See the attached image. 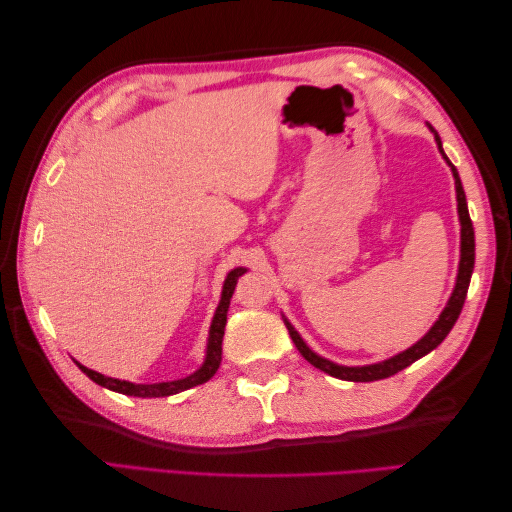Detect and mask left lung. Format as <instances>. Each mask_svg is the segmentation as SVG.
Returning <instances> with one entry per match:
<instances>
[{"instance_id":"1","label":"left lung","mask_w":512,"mask_h":512,"mask_svg":"<svg viewBox=\"0 0 512 512\" xmlns=\"http://www.w3.org/2000/svg\"><path fill=\"white\" fill-rule=\"evenodd\" d=\"M429 129L436 136V143L440 154L444 156V160L449 162L447 154L442 151V140L438 136L436 129L429 125ZM449 167L453 171V178H455V195H458V215H460V268H458V279H455V288L451 292V299L447 303V308L442 310V314L438 317V321L431 325V330L422 336L418 343H413L409 350L400 352L396 356L387 358L383 363H374V365H361V367H347V365H339V363H332L328 358L319 356L317 352H312L310 347L306 345V341L301 339L299 332L292 328V325L286 321V328L292 336V341H295L297 350L301 352V356L306 358L310 365H314L321 372L330 374L334 378H341V380H352V383H372V380H380V378H389L398 374L400 369L409 367L413 361H418L424 354H429L431 350H436V347L447 339V334L451 332V328L458 321L462 306H464V299H466V292H469V284H471V275H473V266H475V233H473V222L469 217V206H466V195L462 189V180L458 176V169H455L451 162Z\"/></svg>"}]
</instances>
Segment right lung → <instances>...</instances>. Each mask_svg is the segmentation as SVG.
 Segmentation results:
<instances>
[{"label": "right lung", "mask_w": 512, "mask_h": 512, "mask_svg": "<svg viewBox=\"0 0 512 512\" xmlns=\"http://www.w3.org/2000/svg\"><path fill=\"white\" fill-rule=\"evenodd\" d=\"M246 273V268H235L231 273L226 275L224 279V288H222V299H220V306H217L215 314H213V321H211V330H209V343H206V358L202 367L198 372H193L187 378H180V380H169V383H154V385H136V383H129V380H118V378H110V376H103L99 372H94V369H88L85 365H81L79 361H74L79 365L81 372L92 378L96 385L107 387L112 391H118V394H125V396H138V398H160V396H171V394H178V391H184L189 387L195 385H202L209 380L215 372L217 367L222 363V339H224V328H226V312L228 306H231V297H233V290L237 286V279Z\"/></svg>", "instance_id": "right-lung-1"}]
</instances>
